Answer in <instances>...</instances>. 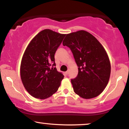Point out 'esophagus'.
<instances>
[{"label": "esophagus", "mask_w": 129, "mask_h": 129, "mask_svg": "<svg viewBox=\"0 0 129 129\" xmlns=\"http://www.w3.org/2000/svg\"><path fill=\"white\" fill-rule=\"evenodd\" d=\"M69 73V71H67V72H66V74L67 75H68Z\"/></svg>", "instance_id": "esophagus-1"}]
</instances>
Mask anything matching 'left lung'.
Here are the masks:
<instances>
[{
    "label": "left lung",
    "mask_w": 129,
    "mask_h": 129,
    "mask_svg": "<svg viewBox=\"0 0 129 129\" xmlns=\"http://www.w3.org/2000/svg\"><path fill=\"white\" fill-rule=\"evenodd\" d=\"M63 45L69 47L78 67L71 79L73 90L81 98H96L104 90L110 76L111 66L102 44L90 33L79 30L66 35Z\"/></svg>",
    "instance_id": "1"
}]
</instances>
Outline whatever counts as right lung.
I'll list each match as a JSON object with an SVG mask.
<instances>
[{"instance_id": "1", "label": "right lung", "mask_w": 129, "mask_h": 129, "mask_svg": "<svg viewBox=\"0 0 129 129\" xmlns=\"http://www.w3.org/2000/svg\"><path fill=\"white\" fill-rule=\"evenodd\" d=\"M65 35L45 29L33 38L24 51L20 64L21 79L27 92L35 98H48L60 86L64 76L54 67V54Z\"/></svg>"}]
</instances>
